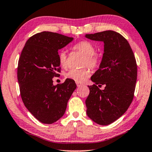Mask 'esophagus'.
<instances>
[{"instance_id": "34e87169", "label": "esophagus", "mask_w": 152, "mask_h": 152, "mask_svg": "<svg viewBox=\"0 0 152 152\" xmlns=\"http://www.w3.org/2000/svg\"><path fill=\"white\" fill-rule=\"evenodd\" d=\"M76 84H77V87H81V86H83V84H81V83H79V82H76Z\"/></svg>"}]
</instances>
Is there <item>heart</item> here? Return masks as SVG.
Wrapping results in <instances>:
<instances>
[{
  "label": "heart",
  "instance_id": "heart-1",
  "mask_svg": "<svg viewBox=\"0 0 152 152\" xmlns=\"http://www.w3.org/2000/svg\"><path fill=\"white\" fill-rule=\"evenodd\" d=\"M75 50H79L85 57L83 65L88 66L92 69H95L99 66L100 59L96 55V49L91 42L86 40H82L77 43L73 47ZM58 61L60 65L64 69L68 66V60L66 52L61 50L58 53ZM91 75V71L88 69H71L66 74V77L76 82L82 83Z\"/></svg>",
  "mask_w": 152,
  "mask_h": 152
}]
</instances>
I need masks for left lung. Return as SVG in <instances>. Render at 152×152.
I'll return each mask as SVG.
<instances>
[{
	"instance_id": "8db88e82",
	"label": "left lung",
	"mask_w": 152,
	"mask_h": 152,
	"mask_svg": "<svg viewBox=\"0 0 152 152\" xmlns=\"http://www.w3.org/2000/svg\"><path fill=\"white\" fill-rule=\"evenodd\" d=\"M86 38L104 43L99 69L91 77L94 84L88 86L86 113L96 124L107 125L121 117L132 102L137 64L128 42L118 33L105 31ZM103 85L105 88L100 90Z\"/></svg>"
}]
</instances>
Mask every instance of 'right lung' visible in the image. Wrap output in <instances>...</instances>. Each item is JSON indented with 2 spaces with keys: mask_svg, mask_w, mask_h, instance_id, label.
Returning <instances> with one entry per match:
<instances>
[{
  "mask_svg": "<svg viewBox=\"0 0 152 152\" xmlns=\"http://www.w3.org/2000/svg\"><path fill=\"white\" fill-rule=\"evenodd\" d=\"M72 39L43 31L29 38L22 50L17 72L21 98L28 110L42 124H52L60 119L77 87L70 79L53 84V78L61 71L58 50Z\"/></svg>",
  "mask_w": 152,
  "mask_h": 152,
  "instance_id": "right-lung-1",
  "label": "right lung"
}]
</instances>
